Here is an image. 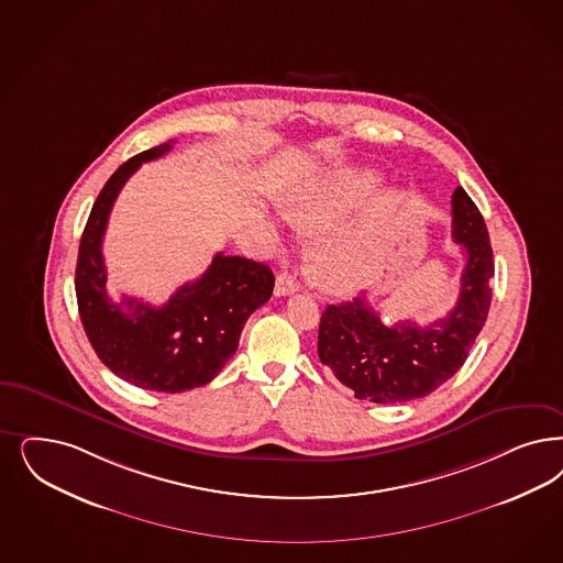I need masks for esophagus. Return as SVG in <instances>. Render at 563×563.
<instances>
[{
    "mask_svg": "<svg viewBox=\"0 0 563 563\" xmlns=\"http://www.w3.org/2000/svg\"><path fill=\"white\" fill-rule=\"evenodd\" d=\"M299 289V283L292 278L291 274H278L276 283H274V295L283 297V295H291Z\"/></svg>",
    "mask_w": 563,
    "mask_h": 563,
    "instance_id": "1",
    "label": "esophagus"
}]
</instances>
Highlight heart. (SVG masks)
Here are the masks:
<instances>
[{
  "instance_id": "obj_1",
  "label": "heart",
  "mask_w": 563,
  "mask_h": 563,
  "mask_svg": "<svg viewBox=\"0 0 563 563\" xmlns=\"http://www.w3.org/2000/svg\"><path fill=\"white\" fill-rule=\"evenodd\" d=\"M378 187L380 178L374 173H347L301 189L285 203V218L297 231L327 234L310 255L311 276L322 289L339 295L357 291L376 271L380 236L372 227L331 231L357 212Z\"/></svg>"
}]
</instances>
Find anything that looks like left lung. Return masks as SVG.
<instances>
[{"label": "left lung", "mask_w": 563, "mask_h": 563, "mask_svg": "<svg viewBox=\"0 0 563 563\" xmlns=\"http://www.w3.org/2000/svg\"><path fill=\"white\" fill-rule=\"evenodd\" d=\"M453 241L464 247L455 308L427 327L411 320L387 327L368 299L327 306L318 329V357L357 399L404 404L427 397L464 366L490 308L493 250L485 218L462 187L453 191Z\"/></svg>", "instance_id": "left-lung-1"}]
</instances>
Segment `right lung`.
<instances>
[{
    "label": "right lung",
    "instance_id": "right-lung-1",
    "mask_svg": "<svg viewBox=\"0 0 563 563\" xmlns=\"http://www.w3.org/2000/svg\"><path fill=\"white\" fill-rule=\"evenodd\" d=\"M173 150L162 143L131 157L98 195L78 245V313L99 360L122 380L145 390L183 393L203 387L239 347L247 318L271 299L266 264L216 253L210 268L185 283L162 308L135 297L112 301L106 291L101 241L120 189L143 162Z\"/></svg>",
    "mask_w": 563,
    "mask_h": 563
}]
</instances>
